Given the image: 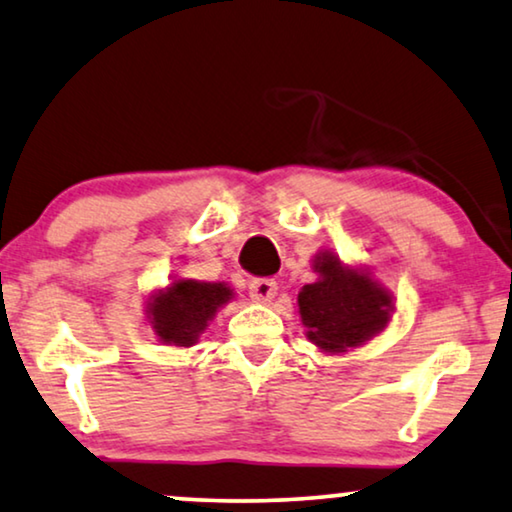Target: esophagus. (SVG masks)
Returning <instances> with one entry per match:
<instances>
[{
  "label": "esophagus",
  "mask_w": 512,
  "mask_h": 512,
  "mask_svg": "<svg viewBox=\"0 0 512 512\" xmlns=\"http://www.w3.org/2000/svg\"><path fill=\"white\" fill-rule=\"evenodd\" d=\"M249 295L251 300L258 302V305H270L277 295V281L272 279H254L249 284Z\"/></svg>",
  "instance_id": "1"
}]
</instances>
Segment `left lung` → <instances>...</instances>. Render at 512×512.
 <instances>
[{
  "mask_svg": "<svg viewBox=\"0 0 512 512\" xmlns=\"http://www.w3.org/2000/svg\"><path fill=\"white\" fill-rule=\"evenodd\" d=\"M316 281L298 293L305 337L323 353H348L388 328L395 298L367 265L344 263L335 251L311 258Z\"/></svg>",
  "mask_w": 512,
  "mask_h": 512,
  "instance_id": "left-lung-1",
  "label": "left lung"
}]
</instances>
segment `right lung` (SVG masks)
<instances>
[{"label":"right lung","mask_w":512,"mask_h":512,"mask_svg":"<svg viewBox=\"0 0 512 512\" xmlns=\"http://www.w3.org/2000/svg\"><path fill=\"white\" fill-rule=\"evenodd\" d=\"M233 298V288L226 281L175 277L166 288L147 295L145 321L161 344L189 348Z\"/></svg>","instance_id":"obj_1"}]
</instances>
